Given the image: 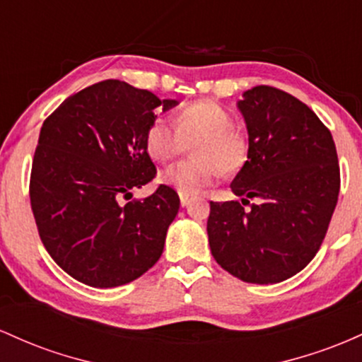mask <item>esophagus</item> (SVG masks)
Instances as JSON below:
<instances>
[{"instance_id":"34e87169","label":"esophagus","mask_w":362,"mask_h":362,"mask_svg":"<svg viewBox=\"0 0 362 362\" xmlns=\"http://www.w3.org/2000/svg\"><path fill=\"white\" fill-rule=\"evenodd\" d=\"M180 198H181V205L182 206H188L189 203H192V200H193V198L188 197V194H180Z\"/></svg>"}]
</instances>
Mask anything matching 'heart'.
Instances as JSON below:
<instances>
[{"mask_svg":"<svg viewBox=\"0 0 362 362\" xmlns=\"http://www.w3.org/2000/svg\"><path fill=\"white\" fill-rule=\"evenodd\" d=\"M193 145V157L170 165L160 181L180 194L194 197L222 174L238 173L247 160L250 140L234 124L229 109L214 100L182 104L174 123L157 117L145 132V148L156 162L165 164Z\"/></svg>","mask_w":362,"mask_h":362,"instance_id":"b5f03b06","label":"heart"}]
</instances>
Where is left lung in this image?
Listing matches in <instances>:
<instances>
[{
    "label": "left lung",
    "instance_id": "left-lung-1",
    "mask_svg": "<svg viewBox=\"0 0 362 362\" xmlns=\"http://www.w3.org/2000/svg\"><path fill=\"white\" fill-rule=\"evenodd\" d=\"M239 109L250 152L230 189L245 198L210 202L209 245L215 262L243 282L277 284L322 246L339 198V157L330 129L291 93L258 85Z\"/></svg>",
    "mask_w": 362,
    "mask_h": 362
}]
</instances>
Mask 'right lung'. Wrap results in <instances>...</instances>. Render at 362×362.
Listing matches in <instances>:
<instances>
[{
	"label": "right lung",
	"mask_w": 362,
	"mask_h": 362,
	"mask_svg": "<svg viewBox=\"0 0 362 362\" xmlns=\"http://www.w3.org/2000/svg\"><path fill=\"white\" fill-rule=\"evenodd\" d=\"M176 100L121 80L73 93L42 123L32 160L30 206L44 247L78 282L117 287L152 269L164 250L180 197L159 185L119 205L156 177L145 132Z\"/></svg>",
	"instance_id": "1"
}]
</instances>
